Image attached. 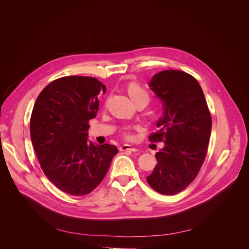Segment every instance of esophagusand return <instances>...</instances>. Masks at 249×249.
<instances>
[{
    "label": "esophagus",
    "mask_w": 249,
    "mask_h": 249,
    "mask_svg": "<svg viewBox=\"0 0 249 249\" xmlns=\"http://www.w3.org/2000/svg\"><path fill=\"white\" fill-rule=\"evenodd\" d=\"M120 150L121 151H132V152H134V151H137V148L133 147L130 144H123L122 146H120Z\"/></svg>",
    "instance_id": "esophagus-1"
}]
</instances>
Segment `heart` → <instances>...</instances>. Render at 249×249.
Returning <instances> with one entry per match:
<instances>
[{
    "label": "heart",
    "mask_w": 249,
    "mask_h": 249,
    "mask_svg": "<svg viewBox=\"0 0 249 249\" xmlns=\"http://www.w3.org/2000/svg\"><path fill=\"white\" fill-rule=\"evenodd\" d=\"M128 93H129V96L131 97V99L133 101L138 99V98H141V97H145L149 100L148 93L143 88H142L140 85L135 84V83H131V84L128 85ZM122 135L125 140H129V141L134 138V135L132 134V132L128 128L123 129Z\"/></svg>",
    "instance_id": "b5f03b06"
}]
</instances>
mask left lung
Returning <instances> with one entry per match:
<instances>
[{
	"label": "left lung",
	"mask_w": 249,
	"mask_h": 249,
	"mask_svg": "<svg viewBox=\"0 0 249 249\" xmlns=\"http://www.w3.org/2000/svg\"><path fill=\"white\" fill-rule=\"evenodd\" d=\"M149 86L162 100L165 112L157 123L159 130L148 139L165 146L155 154L157 165L146 181L159 194L172 196L198 175L207 154L212 117L199 83L185 71H160Z\"/></svg>",
	"instance_id": "1"
}]
</instances>
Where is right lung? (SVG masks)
<instances>
[{
    "label": "right lung",
    "instance_id": "obj_1",
    "mask_svg": "<svg viewBox=\"0 0 249 249\" xmlns=\"http://www.w3.org/2000/svg\"><path fill=\"white\" fill-rule=\"evenodd\" d=\"M106 86L92 76L69 75L49 83L31 116V138L45 176L71 196L90 194L106 177L115 145L87 141L89 121L99 111Z\"/></svg>",
    "mask_w": 249,
    "mask_h": 249
}]
</instances>
